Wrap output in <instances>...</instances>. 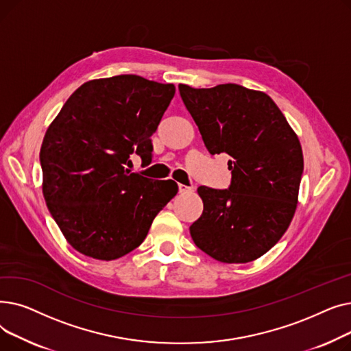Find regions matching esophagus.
Wrapping results in <instances>:
<instances>
[{
	"label": "esophagus",
	"instance_id": "esophagus-1",
	"mask_svg": "<svg viewBox=\"0 0 351 351\" xmlns=\"http://www.w3.org/2000/svg\"><path fill=\"white\" fill-rule=\"evenodd\" d=\"M178 189H179V193H188V192H192V188L185 186V185H182V183H179V185H178Z\"/></svg>",
	"mask_w": 351,
	"mask_h": 351
}]
</instances>
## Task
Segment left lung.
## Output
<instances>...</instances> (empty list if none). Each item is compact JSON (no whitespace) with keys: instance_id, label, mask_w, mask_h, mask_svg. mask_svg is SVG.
<instances>
[{"instance_id":"1","label":"left lung","mask_w":351,"mask_h":351,"mask_svg":"<svg viewBox=\"0 0 351 351\" xmlns=\"http://www.w3.org/2000/svg\"><path fill=\"white\" fill-rule=\"evenodd\" d=\"M210 155L228 154L229 189L199 186L204 212L191 226L195 245L222 263H247L269 252L298 208L302 145L262 90L237 84L179 85Z\"/></svg>"}]
</instances>
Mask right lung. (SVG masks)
Returning <instances> with one entry per match:
<instances>
[{
    "instance_id": "1",
    "label": "right lung",
    "mask_w": 351,
    "mask_h": 351,
    "mask_svg": "<svg viewBox=\"0 0 351 351\" xmlns=\"http://www.w3.org/2000/svg\"><path fill=\"white\" fill-rule=\"evenodd\" d=\"M173 84L117 75L82 84L48 126L40 152L43 193L66 242L98 261L136 249L178 185L131 173L136 152L152 160L151 136Z\"/></svg>"
}]
</instances>
